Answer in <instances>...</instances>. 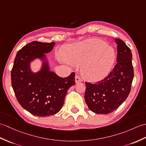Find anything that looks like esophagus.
<instances>
[{
    "label": "esophagus",
    "mask_w": 146,
    "mask_h": 146,
    "mask_svg": "<svg viewBox=\"0 0 146 146\" xmlns=\"http://www.w3.org/2000/svg\"><path fill=\"white\" fill-rule=\"evenodd\" d=\"M81 81H82V79H81L79 76L76 75V76H75V83H78L81 82Z\"/></svg>",
    "instance_id": "obj_1"
}]
</instances>
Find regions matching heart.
Wrapping results in <instances>:
<instances>
[{
    "mask_svg": "<svg viewBox=\"0 0 146 146\" xmlns=\"http://www.w3.org/2000/svg\"><path fill=\"white\" fill-rule=\"evenodd\" d=\"M63 55L66 62L83 66V75L90 81H100L106 78L116 58L112 47L96 38L67 46L63 50ZM60 60L65 62L63 60Z\"/></svg>",
    "mask_w": 146,
    "mask_h": 146,
    "instance_id": "obj_1",
    "label": "heart"
}]
</instances>
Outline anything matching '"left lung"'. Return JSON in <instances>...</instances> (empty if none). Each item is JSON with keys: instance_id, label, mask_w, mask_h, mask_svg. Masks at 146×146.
I'll use <instances>...</instances> for the list:
<instances>
[{"instance_id": "8db88e82", "label": "left lung", "mask_w": 146, "mask_h": 146, "mask_svg": "<svg viewBox=\"0 0 146 146\" xmlns=\"http://www.w3.org/2000/svg\"><path fill=\"white\" fill-rule=\"evenodd\" d=\"M117 44V64L102 81L86 83L84 100L89 109L99 114H108L116 110L126 100L134 78L132 52L123 40Z\"/></svg>"}]
</instances>
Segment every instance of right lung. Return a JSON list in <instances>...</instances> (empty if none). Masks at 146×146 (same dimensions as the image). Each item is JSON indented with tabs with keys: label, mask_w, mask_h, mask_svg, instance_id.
<instances>
[{
	"label": "right lung",
	"mask_w": 146,
	"mask_h": 146,
	"mask_svg": "<svg viewBox=\"0 0 146 146\" xmlns=\"http://www.w3.org/2000/svg\"><path fill=\"white\" fill-rule=\"evenodd\" d=\"M55 42H33L17 52L11 72L12 88L19 104L35 116L54 115L63 105L67 91L75 84L74 73L62 78L50 70L45 53L53 48ZM36 59L42 62L38 72L31 68Z\"/></svg>",
	"instance_id": "1"
}]
</instances>
